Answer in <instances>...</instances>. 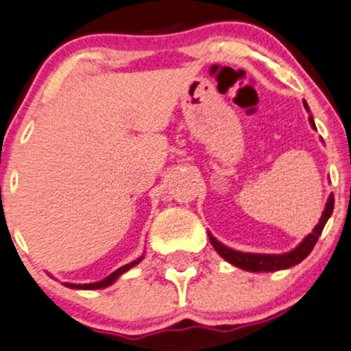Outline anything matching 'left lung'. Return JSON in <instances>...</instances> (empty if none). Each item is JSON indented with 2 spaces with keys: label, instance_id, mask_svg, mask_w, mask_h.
Here are the masks:
<instances>
[{
  "label": "left lung",
  "instance_id": "left-lung-1",
  "mask_svg": "<svg viewBox=\"0 0 351 351\" xmlns=\"http://www.w3.org/2000/svg\"><path fill=\"white\" fill-rule=\"evenodd\" d=\"M304 108L309 112L308 104L304 102ZM309 124H311L313 129H316L315 121H313V116H309ZM333 206H335V197L333 193L330 195L328 198L326 206H324V212L319 219V223L313 228L311 234L308 237L302 239V242L296 249H293L291 252L286 254H249V252H239V250L228 249L227 245H223L222 242L217 241L212 234L208 232L210 242H212L213 249L219 252L220 257H223L227 263H230L232 265H237V267L243 269V271H250V272H274V271H281V269H287L293 267V265L300 264L302 259L311 254L313 247L316 245L318 242L319 235H322L324 225H326L328 219L333 213Z\"/></svg>",
  "mask_w": 351,
  "mask_h": 351
}]
</instances>
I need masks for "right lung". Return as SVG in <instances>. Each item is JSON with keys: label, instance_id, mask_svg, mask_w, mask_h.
Segmentation results:
<instances>
[{"label": "right lung", "instance_id": "obj_1", "mask_svg": "<svg viewBox=\"0 0 351 351\" xmlns=\"http://www.w3.org/2000/svg\"><path fill=\"white\" fill-rule=\"evenodd\" d=\"M141 261H143V256L139 257V259L132 261V263H129L126 265H123V267H119V269H117V271H114L112 274H109L108 278L102 279V281H99V282H90V284H69V282H65V286L72 287V289H102V287L110 286V284L116 281V279L119 278L121 274H124V272L129 271V269H131V267H134V265L141 263Z\"/></svg>", "mask_w": 351, "mask_h": 351}]
</instances>
